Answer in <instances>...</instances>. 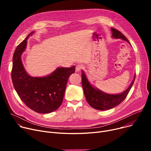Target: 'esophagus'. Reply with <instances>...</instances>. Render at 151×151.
I'll return each instance as SVG.
<instances>
[{"mask_svg":"<svg viewBox=\"0 0 151 151\" xmlns=\"http://www.w3.org/2000/svg\"><path fill=\"white\" fill-rule=\"evenodd\" d=\"M83 68V66L80 64H78L76 66V71H80Z\"/></svg>","mask_w":151,"mask_h":151,"instance_id":"obj_1","label":"esophagus"}]
</instances>
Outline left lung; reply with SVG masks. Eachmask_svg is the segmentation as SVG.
<instances>
[{
    "instance_id": "left-lung-1",
    "label": "left lung",
    "mask_w": 151,
    "mask_h": 151,
    "mask_svg": "<svg viewBox=\"0 0 151 151\" xmlns=\"http://www.w3.org/2000/svg\"><path fill=\"white\" fill-rule=\"evenodd\" d=\"M111 30L113 38H122L130 43L127 38L120 31L114 28H111ZM135 77L136 75H134L132 83L124 92L120 94L111 95L103 92L97 89L93 88L89 83L84 71H82V86L86 100L92 108L104 111L111 109L119 105L125 99L133 84Z\"/></svg>"
}]
</instances>
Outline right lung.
I'll list each match as a JSON object with an SVG mask.
<instances>
[{
	"mask_svg": "<svg viewBox=\"0 0 151 151\" xmlns=\"http://www.w3.org/2000/svg\"><path fill=\"white\" fill-rule=\"evenodd\" d=\"M32 32L16 48L13 58L12 79L14 88L27 106L39 113H50L61 105L69 76L75 66L59 67L45 77H32L24 68L21 55L25 50L27 40Z\"/></svg>",
	"mask_w": 151,
	"mask_h": 151,
	"instance_id": "right-lung-1",
	"label": "right lung"
}]
</instances>
